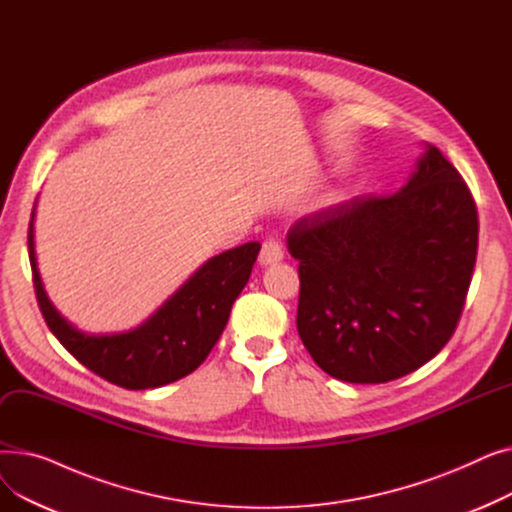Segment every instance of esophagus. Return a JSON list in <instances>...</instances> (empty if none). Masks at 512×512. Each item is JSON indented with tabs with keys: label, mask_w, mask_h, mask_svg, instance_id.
Wrapping results in <instances>:
<instances>
[{
	"label": "esophagus",
	"mask_w": 512,
	"mask_h": 512,
	"mask_svg": "<svg viewBox=\"0 0 512 512\" xmlns=\"http://www.w3.org/2000/svg\"><path fill=\"white\" fill-rule=\"evenodd\" d=\"M282 257H284V251L280 247V242L274 240V238H267L261 245V251H259V263L261 265H274V263L282 261Z\"/></svg>",
	"instance_id": "34e87169"
}]
</instances>
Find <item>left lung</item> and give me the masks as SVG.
<instances>
[{
  "instance_id": "obj_1",
  "label": "left lung",
  "mask_w": 512,
  "mask_h": 512,
  "mask_svg": "<svg viewBox=\"0 0 512 512\" xmlns=\"http://www.w3.org/2000/svg\"><path fill=\"white\" fill-rule=\"evenodd\" d=\"M477 234L469 186L434 145L398 193L297 220L286 242L313 361L342 382L384 384L434 359L459 326Z\"/></svg>"
}]
</instances>
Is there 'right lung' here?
Listing matches in <instances>:
<instances>
[{
    "instance_id": "right-lung-1",
    "label": "right lung",
    "mask_w": 512,
    "mask_h": 512,
    "mask_svg": "<svg viewBox=\"0 0 512 512\" xmlns=\"http://www.w3.org/2000/svg\"><path fill=\"white\" fill-rule=\"evenodd\" d=\"M33 220L35 209L29 224V259L45 324L78 363L126 390L172 384L207 359L228 324L236 297L249 282L261 249L259 242H247L209 259L141 328L114 336H89L68 324L47 299L37 270Z\"/></svg>"
}]
</instances>
